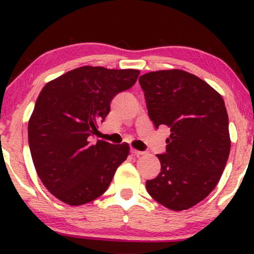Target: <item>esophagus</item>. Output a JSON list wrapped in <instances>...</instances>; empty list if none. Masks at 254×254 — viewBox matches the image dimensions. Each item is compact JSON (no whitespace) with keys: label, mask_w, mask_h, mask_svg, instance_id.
I'll list each match as a JSON object with an SVG mask.
<instances>
[{"label":"esophagus","mask_w":254,"mask_h":254,"mask_svg":"<svg viewBox=\"0 0 254 254\" xmlns=\"http://www.w3.org/2000/svg\"><path fill=\"white\" fill-rule=\"evenodd\" d=\"M130 152H131V155L136 156V157H138V156H141V155H143V152L138 151V150H136V149H134V148H130Z\"/></svg>","instance_id":"esophagus-1"}]
</instances>
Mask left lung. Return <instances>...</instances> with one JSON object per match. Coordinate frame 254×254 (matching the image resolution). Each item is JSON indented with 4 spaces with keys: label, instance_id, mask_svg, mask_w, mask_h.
<instances>
[{
    "label": "left lung",
    "instance_id": "obj_1",
    "mask_svg": "<svg viewBox=\"0 0 254 254\" xmlns=\"http://www.w3.org/2000/svg\"><path fill=\"white\" fill-rule=\"evenodd\" d=\"M155 127H170L165 154L156 155L161 172L145 183L148 193L169 209L192 208L209 195L230 154L224 100L207 82L180 69L140 76Z\"/></svg>",
    "mask_w": 254,
    "mask_h": 254
}]
</instances>
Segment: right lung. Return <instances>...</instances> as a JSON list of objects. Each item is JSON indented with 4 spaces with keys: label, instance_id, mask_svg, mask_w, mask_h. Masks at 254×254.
Masks as SVG:
<instances>
[{
    "label": "right lung",
    "instance_id": "add662e5",
    "mask_svg": "<svg viewBox=\"0 0 254 254\" xmlns=\"http://www.w3.org/2000/svg\"><path fill=\"white\" fill-rule=\"evenodd\" d=\"M138 74L83 65L40 91L29 120L31 156L41 183L62 202L81 206L99 197L127 159V143L92 144L89 136L98 131L114 96L131 88Z\"/></svg>",
    "mask_w": 254,
    "mask_h": 254
}]
</instances>
